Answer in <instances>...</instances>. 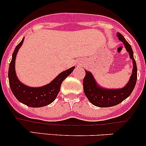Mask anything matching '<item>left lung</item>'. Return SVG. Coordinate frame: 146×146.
Listing matches in <instances>:
<instances>
[{"label": "left lung", "instance_id": "left-lung-1", "mask_svg": "<svg viewBox=\"0 0 146 146\" xmlns=\"http://www.w3.org/2000/svg\"><path fill=\"white\" fill-rule=\"evenodd\" d=\"M119 39L123 42L130 58L133 62L132 74L129 82L124 87L117 89H108L98 85L95 78L90 71L85 70L83 80V90L88 100L93 105L99 107H110L119 104L126 100L131 94L135 88L137 80V66L133 57V52L131 45L128 43L123 35L117 32Z\"/></svg>", "mask_w": 146, "mask_h": 146}]
</instances>
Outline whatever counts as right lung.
Listing matches in <instances>:
<instances>
[{
    "label": "right lung",
    "mask_w": 146,
    "mask_h": 146,
    "mask_svg": "<svg viewBox=\"0 0 146 146\" xmlns=\"http://www.w3.org/2000/svg\"><path fill=\"white\" fill-rule=\"evenodd\" d=\"M25 37L15 47L9 66L8 79L10 89L17 100L30 107H42L50 104L56 98L62 82L73 71L75 66L61 72L47 85L41 87H29L19 80L16 75L15 58L19 49L23 45Z\"/></svg>",
    "instance_id": "obj_1"
}]
</instances>
